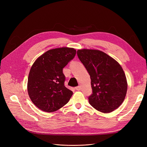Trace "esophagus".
Wrapping results in <instances>:
<instances>
[{"label":"esophagus","mask_w":147,"mask_h":147,"mask_svg":"<svg viewBox=\"0 0 147 147\" xmlns=\"http://www.w3.org/2000/svg\"><path fill=\"white\" fill-rule=\"evenodd\" d=\"M75 90H77V91H80L81 90V86H78L75 87Z\"/></svg>","instance_id":"esophagus-1"}]
</instances>
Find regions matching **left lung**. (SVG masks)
<instances>
[{"mask_svg":"<svg viewBox=\"0 0 147 147\" xmlns=\"http://www.w3.org/2000/svg\"><path fill=\"white\" fill-rule=\"evenodd\" d=\"M79 59L90 75L92 94L90 105L102 113L118 109L125 99L127 83L121 66L112 57L97 50L77 51Z\"/></svg>","mask_w":147,"mask_h":147,"instance_id":"obj_1","label":"left lung"}]
</instances>
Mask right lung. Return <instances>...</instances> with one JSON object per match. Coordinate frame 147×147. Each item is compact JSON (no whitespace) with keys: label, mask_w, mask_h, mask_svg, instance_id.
Wrapping results in <instances>:
<instances>
[{"label":"right lung","mask_w":147,"mask_h":147,"mask_svg":"<svg viewBox=\"0 0 147 147\" xmlns=\"http://www.w3.org/2000/svg\"><path fill=\"white\" fill-rule=\"evenodd\" d=\"M76 55L72 48L52 49L35 60L31 67L28 92L33 104L45 112H53L69 101L73 92L64 86L63 69Z\"/></svg>","instance_id":"add662e5"}]
</instances>
